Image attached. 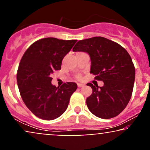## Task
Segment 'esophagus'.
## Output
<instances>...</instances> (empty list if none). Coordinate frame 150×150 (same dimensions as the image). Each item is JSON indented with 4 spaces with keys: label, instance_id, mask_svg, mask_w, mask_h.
I'll list each match as a JSON object with an SVG mask.
<instances>
[{
    "label": "esophagus",
    "instance_id": "obj_1",
    "mask_svg": "<svg viewBox=\"0 0 150 150\" xmlns=\"http://www.w3.org/2000/svg\"><path fill=\"white\" fill-rule=\"evenodd\" d=\"M85 85L83 84V83H77V86L79 87V88H81V87H83V86H84Z\"/></svg>",
    "mask_w": 150,
    "mask_h": 150
}]
</instances>
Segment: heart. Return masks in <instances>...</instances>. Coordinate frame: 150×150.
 Here are the masks:
<instances>
[{
  "label": "heart",
  "instance_id": "obj_1",
  "mask_svg": "<svg viewBox=\"0 0 150 150\" xmlns=\"http://www.w3.org/2000/svg\"><path fill=\"white\" fill-rule=\"evenodd\" d=\"M77 78H78V79H80V76H77Z\"/></svg>",
  "mask_w": 150,
  "mask_h": 150
}]
</instances>
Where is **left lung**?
Wrapping results in <instances>:
<instances>
[{
    "label": "left lung",
    "mask_w": 150,
    "mask_h": 150,
    "mask_svg": "<svg viewBox=\"0 0 150 150\" xmlns=\"http://www.w3.org/2000/svg\"><path fill=\"white\" fill-rule=\"evenodd\" d=\"M73 51L90 55V73L104 83L102 87L87 84L92 89L86 99L90 111L102 119L116 117L126 108L134 89L135 67L130 55L119 44L102 37L80 40Z\"/></svg>",
    "instance_id": "1"
}]
</instances>
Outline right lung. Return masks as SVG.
Masks as SVG:
<instances>
[{"mask_svg": "<svg viewBox=\"0 0 150 150\" xmlns=\"http://www.w3.org/2000/svg\"><path fill=\"white\" fill-rule=\"evenodd\" d=\"M77 40L54 38L39 40L28 48L20 61L16 80L20 95L35 115L52 120L64 113L76 83H64L60 87L51 84V76L61 69L62 60Z\"/></svg>", "mask_w": 150, "mask_h": 150, "instance_id": "obj_1", "label": "right lung"}]
</instances>
